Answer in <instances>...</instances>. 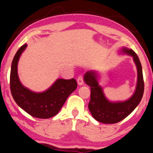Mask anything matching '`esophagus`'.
Here are the masks:
<instances>
[{
    "mask_svg": "<svg viewBox=\"0 0 153 153\" xmlns=\"http://www.w3.org/2000/svg\"><path fill=\"white\" fill-rule=\"evenodd\" d=\"M77 81H78V84L79 85H82L83 83H84V80H83V76L82 75H79Z\"/></svg>",
    "mask_w": 153,
    "mask_h": 153,
    "instance_id": "1",
    "label": "esophagus"
}]
</instances>
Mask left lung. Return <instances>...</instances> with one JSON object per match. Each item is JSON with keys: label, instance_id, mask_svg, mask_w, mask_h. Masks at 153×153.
<instances>
[{"label": "left lung", "instance_id": "left-lung-1", "mask_svg": "<svg viewBox=\"0 0 153 153\" xmlns=\"http://www.w3.org/2000/svg\"><path fill=\"white\" fill-rule=\"evenodd\" d=\"M122 51L133 57L138 71V81L134 94L124 102H109L104 96L102 87L99 85L98 75L94 71H88L84 80L90 87V100L88 108L92 117L103 123H116L127 117L140 103L144 92V81L142 66L137 54L132 49L123 48Z\"/></svg>", "mask_w": 153, "mask_h": 153}]
</instances>
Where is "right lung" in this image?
<instances>
[{"mask_svg":"<svg viewBox=\"0 0 153 153\" xmlns=\"http://www.w3.org/2000/svg\"><path fill=\"white\" fill-rule=\"evenodd\" d=\"M26 47L27 44L21 46L13 58L10 76L11 94L17 105L30 115L39 119H49L59 113L78 84L74 78L58 79L51 88L39 93L25 88L19 80L17 63Z\"/></svg>","mask_w":153,"mask_h":153,"instance_id":"1","label":"right lung"}]
</instances>
